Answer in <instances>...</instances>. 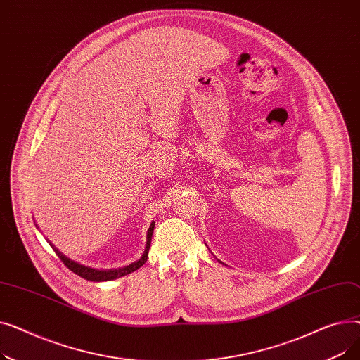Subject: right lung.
Wrapping results in <instances>:
<instances>
[{"label": "right lung", "instance_id": "1", "mask_svg": "<svg viewBox=\"0 0 360 360\" xmlns=\"http://www.w3.org/2000/svg\"><path fill=\"white\" fill-rule=\"evenodd\" d=\"M153 229H155V223H151L150 228H148V232H147V243H146V250H144L143 257L137 262H132V264H129V266H127L124 269H118V270H108L106 271V270H94V269H90V267H84V266H82V264L67 258L63 252H60L58 250H56L51 242H49V245L52 247V250L55 251V254L58 255V258L64 262V266L67 269H70L72 273H75V274L86 278V280H90V281H106V280H113V278L127 276V274H129L132 271L139 270L143 266V264L147 261V255H148V248H150V242H151V235H153Z\"/></svg>", "mask_w": 360, "mask_h": 360}]
</instances>
